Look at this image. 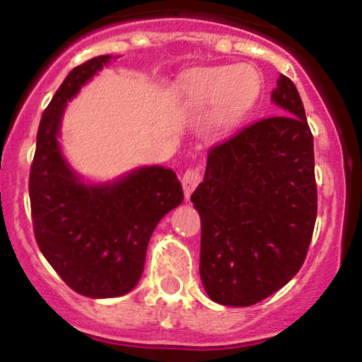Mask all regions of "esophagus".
<instances>
[{
  "instance_id": "1",
  "label": "esophagus",
  "mask_w": 362,
  "mask_h": 362,
  "mask_svg": "<svg viewBox=\"0 0 362 362\" xmlns=\"http://www.w3.org/2000/svg\"><path fill=\"white\" fill-rule=\"evenodd\" d=\"M202 180V171L200 168H189L184 175H182V185H184V192L185 198L191 197V192L194 191L198 184Z\"/></svg>"
}]
</instances>
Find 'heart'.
<instances>
[{"instance_id":"1","label":"heart","mask_w":362,"mask_h":362,"mask_svg":"<svg viewBox=\"0 0 362 362\" xmlns=\"http://www.w3.org/2000/svg\"><path fill=\"white\" fill-rule=\"evenodd\" d=\"M261 78L248 66L211 67L191 74L185 83V98L194 107L214 103V116L221 124L241 121L259 94Z\"/></svg>"}]
</instances>
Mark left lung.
<instances>
[{"label": "left lung", "mask_w": 362, "mask_h": 362, "mask_svg": "<svg viewBox=\"0 0 362 362\" xmlns=\"http://www.w3.org/2000/svg\"><path fill=\"white\" fill-rule=\"evenodd\" d=\"M272 100L276 116L209 150L191 197L202 218V282L221 305L248 307L279 291L302 268L313 238V134L288 76L280 74Z\"/></svg>", "instance_id": "obj_1"}]
</instances>
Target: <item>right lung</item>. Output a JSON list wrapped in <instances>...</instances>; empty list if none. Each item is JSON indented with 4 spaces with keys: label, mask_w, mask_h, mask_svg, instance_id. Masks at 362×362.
Wrapping results in <instances>:
<instances>
[{
    "label": "right lung",
    "mask_w": 362,
    "mask_h": 362,
    "mask_svg": "<svg viewBox=\"0 0 362 362\" xmlns=\"http://www.w3.org/2000/svg\"><path fill=\"white\" fill-rule=\"evenodd\" d=\"M112 57L74 67L40 117L30 168L33 234L40 252L73 291L114 298L135 288L157 223L184 200L175 171L141 168L112 184L87 185L59 146L66 103Z\"/></svg>",
    "instance_id": "add662e5"
}]
</instances>
